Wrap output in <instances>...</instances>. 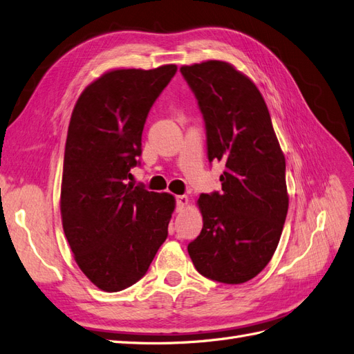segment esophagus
<instances>
[{
    "label": "esophagus",
    "mask_w": 354,
    "mask_h": 354,
    "mask_svg": "<svg viewBox=\"0 0 354 354\" xmlns=\"http://www.w3.org/2000/svg\"><path fill=\"white\" fill-rule=\"evenodd\" d=\"M189 203V198L187 196H185V194H183V196H177L176 198V206H177V211H181L183 208H185V206Z\"/></svg>",
    "instance_id": "esophagus-1"
}]
</instances>
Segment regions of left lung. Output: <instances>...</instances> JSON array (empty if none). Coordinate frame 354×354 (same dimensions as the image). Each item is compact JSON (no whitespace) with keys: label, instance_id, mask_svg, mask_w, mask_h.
Segmentation results:
<instances>
[{"label":"left lung","instance_id":"1","mask_svg":"<svg viewBox=\"0 0 354 354\" xmlns=\"http://www.w3.org/2000/svg\"><path fill=\"white\" fill-rule=\"evenodd\" d=\"M198 100L208 160L225 165L223 192L202 193L201 234L187 252L198 272L241 284L271 261L288 211L286 158L256 84L225 61L180 68Z\"/></svg>","mask_w":354,"mask_h":354}]
</instances>
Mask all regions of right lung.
Wrapping results in <instances>:
<instances>
[{"mask_svg": "<svg viewBox=\"0 0 354 354\" xmlns=\"http://www.w3.org/2000/svg\"><path fill=\"white\" fill-rule=\"evenodd\" d=\"M177 66L111 70L82 92L71 113L61 183V219L75 259L108 293L146 274L168 236L169 193L129 183L142 131Z\"/></svg>", "mask_w": 354, "mask_h": 354, "instance_id": "1", "label": "right lung"}]
</instances>
